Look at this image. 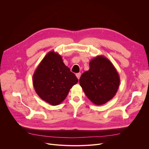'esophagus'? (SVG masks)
<instances>
[{"instance_id": "1", "label": "esophagus", "mask_w": 149, "mask_h": 149, "mask_svg": "<svg viewBox=\"0 0 149 149\" xmlns=\"http://www.w3.org/2000/svg\"><path fill=\"white\" fill-rule=\"evenodd\" d=\"M76 76H77L78 79H80V76H81V73L79 72V73L76 74Z\"/></svg>"}]
</instances>
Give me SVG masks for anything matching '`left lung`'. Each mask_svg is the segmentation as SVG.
<instances>
[{
	"label": "left lung",
	"instance_id": "obj_1",
	"mask_svg": "<svg viewBox=\"0 0 149 149\" xmlns=\"http://www.w3.org/2000/svg\"><path fill=\"white\" fill-rule=\"evenodd\" d=\"M89 66V70L81 75L80 84L93 104H104L115 95L120 76L111 61L103 56L92 59Z\"/></svg>",
	"mask_w": 149,
	"mask_h": 149
}]
</instances>
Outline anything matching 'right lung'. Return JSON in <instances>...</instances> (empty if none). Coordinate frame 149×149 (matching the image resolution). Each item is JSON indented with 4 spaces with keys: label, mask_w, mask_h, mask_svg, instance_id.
I'll return each mask as SVG.
<instances>
[{
    "label": "right lung",
    "mask_w": 149,
    "mask_h": 149,
    "mask_svg": "<svg viewBox=\"0 0 149 149\" xmlns=\"http://www.w3.org/2000/svg\"><path fill=\"white\" fill-rule=\"evenodd\" d=\"M78 81L75 74L65 65L61 56L54 51L46 55L33 77L37 95L52 106L60 104Z\"/></svg>",
    "instance_id": "right-lung-1"
}]
</instances>
